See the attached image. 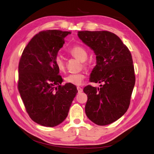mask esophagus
<instances>
[{
  "mask_svg": "<svg viewBox=\"0 0 154 154\" xmlns=\"http://www.w3.org/2000/svg\"><path fill=\"white\" fill-rule=\"evenodd\" d=\"M77 90L78 92H82L83 91L82 88H81L80 87H77Z\"/></svg>",
  "mask_w": 154,
  "mask_h": 154,
  "instance_id": "1",
  "label": "esophagus"
}]
</instances>
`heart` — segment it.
Returning <instances> with one entry per match:
<instances>
[{"label":"heart","mask_w":154,"mask_h":154,"mask_svg":"<svg viewBox=\"0 0 154 154\" xmlns=\"http://www.w3.org/2000/svg\"><path fill=\"white\" fill-rule=\"evenodd\" d=\"M69 53L73 57L81 60L83 62V66L88 67V64L86 60L88 57L87 51L83 47L79 45H75L69 49ZM56 66L60 72H63L66 70V62L63 58L60 55H57L54 58ZM85 78V74L83 72L69 74L65 78V81L68 83L74 85H80Z\"/></svg>","instance_id":"obj_1"}]
</instances>
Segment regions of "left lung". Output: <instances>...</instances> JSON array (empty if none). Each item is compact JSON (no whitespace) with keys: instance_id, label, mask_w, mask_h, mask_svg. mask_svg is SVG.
<instances>
[{"instance_id":"obj_1","label":"left lung","mask_w":154,"mask_h":154,"mask_svg":"<svg viewBox=\"0 0 154 154\" xmlns=\"http://www.w3.org/2000/svg\"><path fill=\"white\" fill-rule=\"evenodd\" d=\"M78 35L96 55L90 82L103 83L100 88L87 85L85 113L91 121L103 126L116 122L127 111L136 82L132 54L119 37L107 31H82Z\"/></svg>"}]
</instances>
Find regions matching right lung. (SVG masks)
<instances>
[{
  "instance_id": "right-lung-1",
  "label": "right lung",
  "mask_w": 154,
  "mask_h": 154,
  "mask_svg": "<svg viewBox=\"0 0 154 154\" xmlns=\"http://www.w3.org/2000/svg\"><path fill=\"white\" fill-rule=\"evenodd\" d=\"M69 34L60 30L39 32L24 48L18 64V89L26 112L44 127L63 122L78 92L71 83L61 85L62 78L54 63Z\"/></svg>"
}]
</instances>
